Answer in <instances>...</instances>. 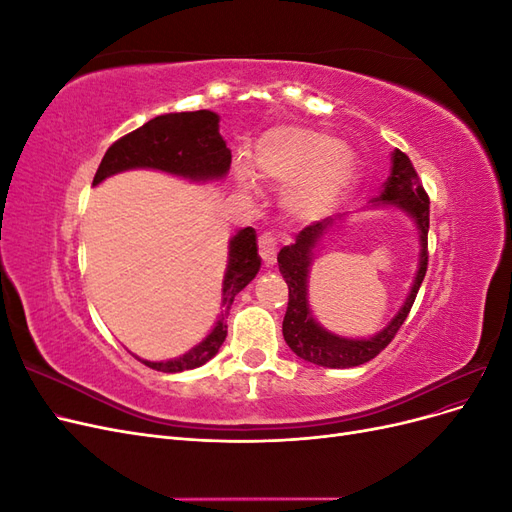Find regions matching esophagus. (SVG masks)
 <instances>
[{
  "mask_svg": "<svg viewBox=\"0 0 512 512\" xmlns=\"http://www.w3.org/2000/svg\"><path fill=\"white\" fill-rule=\"evenodd\" d=\"M258 252L262 256V262H265L267 267L275 265V258H277V245L275 239L271 235H262L258 239Z\"/></svg>",
  "mask_w": 512,
  "mask_h": 512,
  "instance_id": "esophagus-1",
  "label": "esophagus"
}]
</instances>
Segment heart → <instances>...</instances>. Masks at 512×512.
I'll list each match as a JSON object with an SVG mask.
<instances>
[{
  "label": "heart",
  "mask_w": 512,
  "mask_h": 512,
  "mask_svg": "<svg viewBox=\"0 0 512 512\" xmlns=\"http://www.w3.org/2000/svg\"><path fill=\"white\" fill-rule=\"evenodd\" d=\"M252 173L277 188L288 185L284 207L294 218L318 220L352 190L361 160L329 132L280 126L256 141ZM239 185L247 194L254 192V183L245 173H239Z\"/></svg>",
  "instance_id": "1"
}]
</instances>
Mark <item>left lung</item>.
<instances>
[{
	"instance_id": "1",
	"label": "left lung",
	"mask_w": 512,
	"mask_h": 512,
	"mask_svg": "<svg viewBox=\"0 0 512 512\" xmlns=\"http://www.w3.org/2000/svg\"><path fill=\"white\" fill-rule=\"evenodd\" d=\"M391 164V175L384 181L380 196L369 200V209L395 207L408 215L418 232V265L406 301L401 303L399 312L386 322L382 331L371 337L337 335L324 329L314 318L312 307H309V273H312L314 256L324 245V239L331 237L337 228H342L346 222V213L303 228L297 235V241L282 247L280 254H277V265H280V273L288 284V309L282 333L288 348L307 363L331 369H346L374 359L391 344V339L408 318L416 292L423 284V277L427 273L429 198L406 153L395 149L391 153Z\"/></svg>"
}]
</instances>
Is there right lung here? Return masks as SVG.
Masks as SVG:
<instances>
[{"instance_id": "obj_1", "label": "right lung", "mask_w": 512, "mask_h": 512, "mask_svg": "<svg viewBox=\"0 0 512 512\" xmlns=\"http://www.w3.org/2000/svg\"><path fill=\"white\" fill-rule=\"evenodd\" d=\"M149 168L196 183L222 181L230 170V149L220 134V115L213 111L166 113L147 121L145 126L119 138L108 147L96 170L94 185L126 170ZM260 271L258 241L254 228H241L228 241V265L222 282V312L203 342L185 354L168 361H143L147 367L177 374L196 369L218 354L226 339V318L237 294L250 284Z\"/></svg>"}]
</instances>
